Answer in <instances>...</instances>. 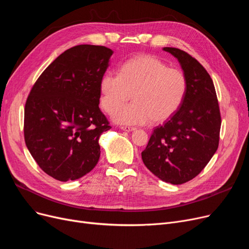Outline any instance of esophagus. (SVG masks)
<instances>
[{
  "label": "esophagus",
  "instance_id": "esophagus-1",
  "mask_svg": "<svg viewBox=\"0 0 249 249\" xmlns=\"http://www.w3.org/2000/svg\"><path fill=\"white\" fill-rule=\"evenodd\" d=\"M121 128L125 132H134L136 129V127H132V126H122Z\"/></svg>",
  "mask_w": 249,
  "mask_h": 249
}]
</instances>
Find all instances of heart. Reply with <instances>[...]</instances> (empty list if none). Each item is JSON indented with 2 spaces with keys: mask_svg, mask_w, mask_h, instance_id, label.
Wrapping results in <instances>:
<instances>
[{
  "mask_svg": "<svg viewBox=\"0 0 249 249\" xmlns=\"http://www.w3.org/2000/svg\"><path fill=\"white\" fill-rule=\"evenodd\" d=\"M187 83L180 70L152 55H138L125 62L120 75L106 73L100 81L101 104L121 124L139 125L166 122L185 97ZM133 94L134 103L122 104Z\"/></svg>",
  "mask_w": 249,
  "mask_h": 249,
  "instance_id": "obj_1",
  "label": "heart"
}]
</instances>
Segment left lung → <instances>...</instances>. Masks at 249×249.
I'll use <instances>...</instances> for the list:
<instances>
[{"instance_id": "8db88e82", "label": "left lung", "mask_w": 249, "mask_h": 249, "mask_svg": "<svg viewBox=\"0 0 249 249\" xmlns=\"http://www.w3.org/2000/svg\"><path fill=\"white\" fill-rule=\"evenodd\" d=\"M163 51L178 61L187 89L179 109L154 129L142 159L162 181L181 184L195 178L216 153L221 115L214 83L206 69L181 50Z\"/></svg>"}]
</instances>
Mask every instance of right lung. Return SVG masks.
I'll use <instances>...</instances> for the list:
<instances>
[{
  "mask_svg": "<svg viewBox=\"0 0 249 249\" xmlns=\"http://www.w3.org/2000/svg\"><path fill=\"white\" fill-rule=\"evenodd\" d=\"M113 52L100 45L72 47L47 67L31 89L24 138L38 166L60 181L89 173L100 157L99 138L108 131L99 108L100 81Z\"/></svg>",
  "mask_w": 249,
  "mask_h": 249,
  "instance_id": "add662e5",
  "label": "right lung"
}]
</instances>
